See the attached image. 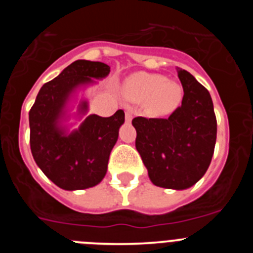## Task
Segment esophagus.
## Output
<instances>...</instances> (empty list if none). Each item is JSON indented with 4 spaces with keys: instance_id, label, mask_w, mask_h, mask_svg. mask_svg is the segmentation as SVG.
Instances as JSON below:
<instances>
[{
    "instance_id": "esophagus-1",
    "label": "esophagus",
    "mask_w": 253,
    "mask_h": 253,
    "mask_svg": "<svg viewBox=\"0 0 253 253\" xmlns=\"http://www.w3.org/2000/svg\"><path fill=\"white\" fill-rule=\"evenodd\" d=\"M131 118H133V113H131L130 107H125V120L126 122H130Z\"/></svg>"
}]
</instances>
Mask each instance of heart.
Masks as SVG:
<instances>
[{
	"label": "heart",
	"instance_id": "1",
	"mask_svg": "<svg viewBox=\"0 0 253 253\" xmlns=\"http://www.w3.org/2000/svg\"><path fill=\"white\" fill-rule=\"evenodd\" d=\"M125 95L131 100H147L151 97V107L158 113H169L178 106L182 88L175 82L167 81L160 75L138 73L126 81Z\"/></svg>",
	"mask_w": 253,
	"mask_h": 253
}]
</instances>
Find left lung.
Masks as SVG:
<instances>
[{
    "label": "left lung",
    "mask_w": 253,
    "mask_h": 253,
    "mask_svg": "<svg viewBox=\"0 0 253 253\" xmlns=\"http://www.w3.org/2000/svg\"><path fill=\"white\" fill-rule=\"evenodd\" d=\"M177 69L184 97L167 119L137 116L135 148L156 186L182 190L204 176L216 140V118L209 91L187 71Z\"/></svg>",
    "instance_id": "obj_1"
}]
</instances>
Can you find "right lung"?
Returning <instances> with one entry per match:
<instances>
[{
    "mask_svg": "<svg viewBox=\"0 0 253 253\" xmlns=\"http://www.w3.org/2000/svg\"><path fill=\"white\" fill-rule=\"evenodd\" d=\"M110 67L101 62L76 60L54 80L40 88L29 111L30 148L44 175L64 190H82L97 185L106 175L110 152L124 123V111L110 118L87 116L78 130L69 135L58 126L68 96L91 78L106 77ZM87 104L82 102L81 110Z\"/></svg>",
    "mask_w": 253,
    "mask_h": 253,
    "instance_id": "add662e5",
    "label": "right lung"
}]
</instances>
